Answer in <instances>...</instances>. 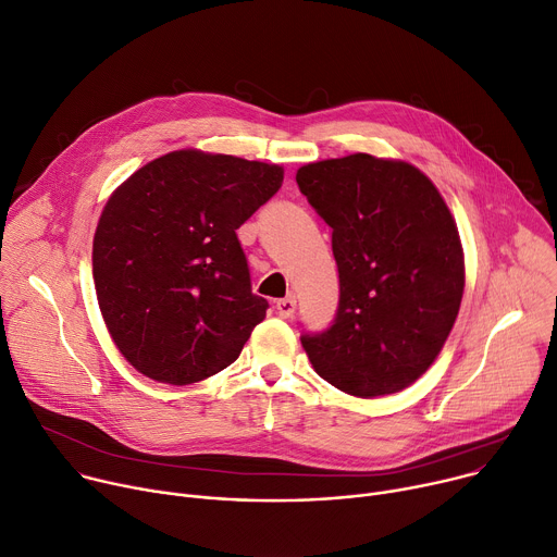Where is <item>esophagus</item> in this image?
Here are the masks:
<instances>
[{
  "label": "esophagus",
  "instance_id": "obj_1",
  "mask_svg": "<svg viewBox=\"0 0 557 557\" xmlns=\"http://www.w3.org/2000/svg\"><path fill=\"white\" fill-rule=\"evenodd\" d=\"M275 309H277V315L280 318H293V313H295V309H297V301H295V297L293 295H288V297H284V299H277V305H275Z\"/></svg>",
  "mask_w": 557,
  "mask_h": 557
}]
</instances>
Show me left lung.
Returning <instances> with one entry per match:
<instances>
[{
	"label": "left lung",
	"instance_id": "8db88e82",
	"mask_svg": "<svg viewBox=\"0 0 557 557\" xmlns=\"http://www.w3.org/2000/svg\"><path fill=\"white\" fill-rule=\"evenodd\" d=\"M333 228L339 305L301 346L320 377L356 397L397 393L435 362L465 293V252L440 190L416 166L367 153L295 175Z\"/></svg>",
	"mask_w": 557,
	"mask_h": 557
}]
</instances>
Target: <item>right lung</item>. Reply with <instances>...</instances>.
Returning a JSON list of instances; mask_svg holds the SVG:
<instances>
[{"instance_id":"right-lung-1","label":"right lung","mask_w":557,"mask_h":557,"mask_svg":"<svg viewBox=\"0 0 557 557\" xmlns=\"http://www.w3.org/2000/svg\"><path fill=\"white\" fill-rule=\"evenodd\" d=\"M277 164L173 150L107 201L92 239L99 311L122 356L164 384L237 360L269 301L250 290L237 228L280 190Z\"/></svg>"}]
</instances>
